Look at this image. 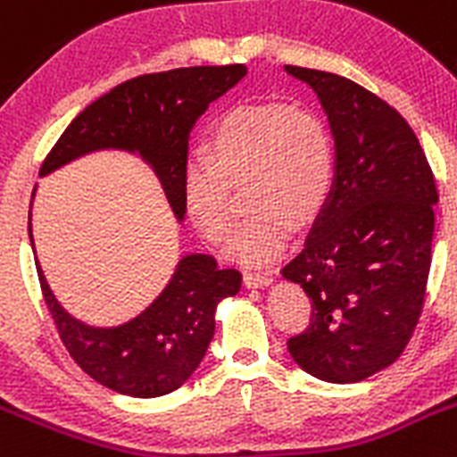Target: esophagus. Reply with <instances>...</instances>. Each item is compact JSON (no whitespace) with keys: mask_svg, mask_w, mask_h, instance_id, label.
Returning a JSON list of instances; mask_svg holds the SVG:
<instances>
[{"mask_svg":"<svg viewBox=\"0 0 457 457\" xmlns=\"http://www.w3.org/2000/svg\"><path fill=\"white\" fill-rule=\"evenodd\" d=\"M245 286L246 287H261V286H267L271 280V276L267 274V271H245Z\"/></svg>","mask_w":457,"mask_h":457,"instance_id":"esophagus-1","label":"esophagus"}]
</instances>
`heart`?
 Masks as SVG:
<instances>
[{
    "instance_id": "b5f03b06",
    "label": "heart",
    "mask_w": 457,
    "mask_h": 457,
    "mask_svg": "<svg viewBox=\"0 0 457 457\" xmlns=\"http://www.w3.org/2000/svg\"><path fill=\"white\" fill-rule=\"evenodd\" d=\"M246 179L251 212L237 228V261L274 258L295 224L324 211L335 181V145L324 117L283 102L231 108L208 136L206 152L183 167V206L211 245H224L236 221L233 186Z\"/></svg>"
}]
</instances>
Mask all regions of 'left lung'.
I'll use <instances>...</instances> for the list:
<instances>
[{"mask_svg": "<svg viewBox=\"0 0 457 457\" xmlns=\"http://www.w3.org/2000/svg\"><path fill=\"white\" fill-rule=\"evenodd\" d=\"M317 92L335 137V186L283 276L301 283L311 320L287 340L296 365L328 383L390 367L420 324L437 187L401 112L340 74L286 65Z\"/></svg>", "mask_w": 457, "mask_h": 457, "instance_id": "obj_1", "label": "left lung"}]
</instances>
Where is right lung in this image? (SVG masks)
I'll return each mask as SVG.
<instances>
[{"instance_id":"right-lung-1","label":"right lung","mask_w":457,"mask_h":457,"mask_svg":"<svg viewBox=\"0 0 457 457\" xmlns=\"http://www.w3.org/2000/svg\"><path fill=\"white\" fill-rule=\"evenodd\" d=\"M245 74L246 67L236 62L129 79L74 117L45 158L40 174L104 146L137 149L158 171L174 212L183 217L190 129L208 104ZM36 270L45 303L74 362L97 383L129 396L179 390L206 355L215 333V305L237 295L242 286L237 270H221L211 256H187L140 317L117 328H90L62 311L37 262Z\"/></svg>"}]
</instances>
